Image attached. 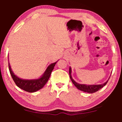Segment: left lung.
Returning <instances> with one entry per match:
<instances>
[{
  "label": "left lung",
  "instance_id": "obj_1",
  "mask_svg": "<svg viewBox=\"0 0 122 122\" xmlns=\"http://www.w3.org/2000/svg\"><path fill=\"white\" fill-rule=\"evenodd\" d=\"M71 68H69V76H70V78H71V81L72 83L74 84L75 86H76V88H78V89L80 90V91H83L84 92H86V93H93L96 92L98 91H99L101 89H102L103 86H106L107 83L109 81V79L106 82H105L103 84H98V85H86V84H79V83H76V81H74V80L73 79L72 77H71Z\"/></svg>",
  "mask_w": 122,
  "mask_h": 122
}]
</instances>
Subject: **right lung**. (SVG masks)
Wrapping results in <instances>:
<instances>
[{
    "mask_svg": "<svg viewBox=\"0 0 122 122\" xmlns=\"http://www.w3.org/2000/svg\"><path fill=\"white\" fill-rule=\"evenodd\" d=\"M56 62L57 61L50 64L43 76L41 78H39V79L31 80L23 79L18 78L11 71L9 63H8V65H9L10 73L11 77H12L13 81H14L16 86L25 91L29 93H33L41 89L45 86V84H46L48 79H49L50 76L51 75V71L54 69V66Z\"/></svg>",
    "mask_w": 122,
    "mask_h": 122,
    "instance_id": "add662e5",
    "label": "right lung"
}]
</instances>
